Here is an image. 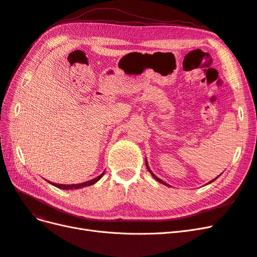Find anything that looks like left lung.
<instances>
[{"label": "left lung", "instance_id": "8db88e82", "mask_svg": "<svg viewBox=\"0 0 257 257\" xmlns=\"http://www.w3.org/2000/svg\"><path fill=\"white\" fill-rule=\"evenodd\" d=\"M146 166H147V169H148V170H149V172H150V174L152 175V177H153V178L155 179V180H158V181H159L160 183H163V184H165V185H168V186H170L169 184H167V183H165V182H164V181H163V180H161V179H160V178H158L157 176H155V175H154V174H153V173L151 172V170H150V168H149V166H148V163H147V161H146ZM217 177H220V176H217ZM217 177H216L215 179H217ZM215 179H213V180H211V181H210V182H208V183H211V182H213V181L215 180Z\"/></svg>", "mask_w": 257, "mask_h": 257}]
</instances>
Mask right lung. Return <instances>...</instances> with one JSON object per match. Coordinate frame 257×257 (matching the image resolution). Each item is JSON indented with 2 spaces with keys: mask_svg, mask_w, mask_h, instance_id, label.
<instances>
[{
  "mask_svg": "<svg viewBox=\"0 0 257 257\" xmlns=\"http://www.w3.org/2000/svg\"><path fill=\"white\" fill-rule=\"evenodd\" d=\"M105 174V172L104 173H102L100 174L98 177H96V178H94V179H92V180H90V181H87V182H82V183H78V184H58V183H53V182H49L50 184H52V185H54V186H57V188H59V189H62V190H74V189H81V188H85V186H89V185H92V184H94V183H96L100 178L103 177V175Z\"/></svg>",
  "mask_w": 257,
  "mask_h": 257,
  "instance_id": "add662e5",
  "label": "right lung"
}]
</instances>
